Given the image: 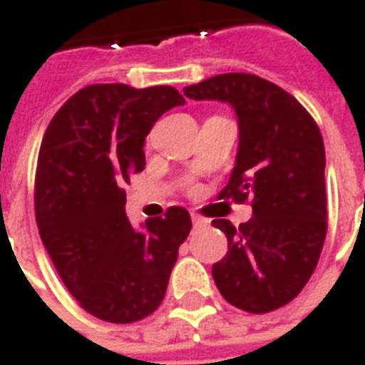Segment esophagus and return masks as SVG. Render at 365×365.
I'll return each instance as SVG.
<instances>
[{
    "label": "esophagus",
    "instance_id": "obj_1",
    "mask_svg": "<svg viewBox=\"0 0 365 365\" xmlns=\"http://www.w3.org/2000/svg\"><path fill=\"white\" fill-rule=\"evenodd\" d=\"M191 220H193V226H195V228H199V226H205V224L209 222L207 218L199 217V215H191Z\"/></svg>",
    "mask_w": 365,
    "mask_h": 365
}]
</instances>
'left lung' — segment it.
I'll use <instances>...</instances> for the list:
<instances>
[{
  "mask_svg": "<svg viewBox=\"0 0 365 365\" xmlns=\"http://www.w3.org/2000/svg\"><path fill=\"white\" fill-rule=\"evenodd\" d=\"M183 94L230 102L240 123L236 166L218 199L250 201L253 217L237 228L212 220L228 237L226 255L212 265L215 284L237 309L274 312L307 284L327 236L319 128L292 94L251 73H222Z\"/></svg>",
  "mask_w": 365,
  "mask_h": 365,
  "instance_id": "left-lung-1",
  "label": "left lung"
}]
</instances>
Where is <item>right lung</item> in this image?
<instances>
[{"instance_id": "right-lung-1", "label": "right lung", "mask_w": 365, "mask_h": 365, "mask_svg": "<svg viewBox=\"0 0 365 365\" xmlns=\"http://www.w3.org/2000/svg\"><path fill=\"white\" fill-rule=\"evenodd\" d=\"M185 100L174 86L110 83L81 88L46 129L34 178L40 237L59 279L85 312L135 323L160 306L191 217L170 207L135 230L125 183L145 170V137Z\"/></svg>"}]
</instances>
